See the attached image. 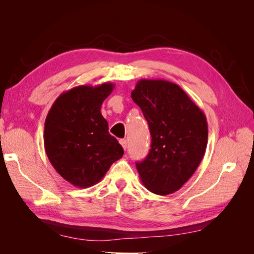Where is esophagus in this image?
<instances>
[{
  "instance_id": "34e87169",
  "label": "esophagus",
  "mask_w": 254,
  "mask_h": 254,
  "mask_svg": "<svg viewBox=\"0 0 254 254\" xmlns=\"http://www.w3.org/2000/svg\"><path fill=\"white\" fill-rule=\"evenodd\" d=\"M120 144L122 145V147L124 148V149L127 148V141H126L125 139H121V140H120Z\"/></svg>"
}]
</instances>
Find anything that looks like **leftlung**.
Returning a JSON list of instances; mask_svg holds the SVG:
<instances>
[{"label": "left lung", "instance_id": "obj_1", "mask_svg": "<svg viewBox=\"0 0 254 254\" xmlns=\"http://www.w3.org/2000/svg\"><path fill=\"white\" fill-rule=\"evenodd\" d=\"M148 123L150 150L136 170L144 187L165 196L182 188L200 164L207 143L203 111L178 84L141 79L131 92Z\"/></svg>", "mask_w": 254, "mask_h": 254}]
</instances>
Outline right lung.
<instances>
[{
    "label": "right lung",
    "instance_id": "add662e5",
    "mask_svg": "<svg viewBox=\"0 0 254 254\" xmlns=\"http://www.w3.org/2000/svg\"><path fill=\"white\" fill-rule=\"evenodd\" d=\"M113 89L111 82L75 87L61 93L48 113L45 152L56 172L74 187L94 186L124 155L101 113Z\"/></svg>",
    "mask_w": 254,
    "mask_h": 254
}]
</instances>
